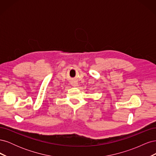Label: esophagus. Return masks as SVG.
Listing matches in <instances>:
<instances>
[{
    "label": "esophagus",
    "instance_id": "obj_1",
    "mask_svg": "<svg viewBox=\"0 0 156 156\" xmlns=\"http://www.w3.org/2000/svg\"><path fill=\"white\" fill-rule=\"evenodd\" d=\"M72 86H73V87H77V86H78L77 83H75V82L72 83Z\"/></svg>",
    "mask_w": 156,
    "mask_h": 156
}]
</instances>
